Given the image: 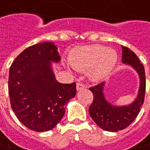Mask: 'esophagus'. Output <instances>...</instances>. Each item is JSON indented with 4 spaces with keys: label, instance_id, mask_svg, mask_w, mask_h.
I'll return each instance as SVG.
<instances>
[{
    "label": "esophagus",
    "instance_id": "34e87169",
    "mask_svg": "<svg viewBox=\"0 0 150 150\" xmlns=\"http://www.w3.org/2000/svg\"><path fill=\"white\" fill-rule=\"evenodd\" d=\"M85 88V86L84 84H82V83H80V82H78L77 84H76V89H77V91H81V90H84Z\"/></svg>",
    "mask_w": 150,
    "mask_h": 150
}]
</instances>
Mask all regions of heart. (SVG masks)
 I'll return each mask as SVG.
<instances>
[{"label":"heart","mask_w":150,"mask_h":150,"mask_svg":"<svg viewBox=\"0 0 150 150\" xmlns=\"http://www.w3.org/2000/svg\"><path fill=\"white\" fill-rule=\"evenodd\" d=\"M117 59L115 50L100 45L77 48L70 55L71 65L78 70L91 69V76L94 80H101L109 75L116 64Z\"/></svg>","instance_id":"heart-1"}]
</instances>
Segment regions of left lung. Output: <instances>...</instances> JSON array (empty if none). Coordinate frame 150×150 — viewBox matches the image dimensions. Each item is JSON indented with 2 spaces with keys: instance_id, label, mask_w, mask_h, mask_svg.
Returning a JSON list of instances; mask_svg holds the SVG:
<instances>
[{
  "instance_id": "1",
  "label": "left lung",
  "mask_w": 150,
  "mask_h": 150,
  "mask_svg": "<svg viewBox=\"0 0 150 150\" xmlns=\"http://www.w3.org/2000/svg\"><path fill=\"white\" fill-rule=\"evenodd\" d=\"M122 62L131 65L138 72L140 85L135 100L125 106H115L106 100L103 93L105 82L90 88L94 96L89 108L90 115L98 126L106 131L117 132L127 128L136 119L144 100L146 86L144 67L138 56L129 48L122 45Z\"/></svg>"
}]
</instances>
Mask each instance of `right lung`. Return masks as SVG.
<instances>
[{
    "instance_id": "1",
    "label": "right lung",
    "mask_w": 150,
    "mask_h": 150,
    "mask_svg": "<svg viewBox=\"0 0 150 150\" xmlns=\"http://www.w3.org/2000/svg\"><path fill=\"white\" fill-rule=\"evenodd\" d=\"M60 56L52 42L34 45L15 59L9 71L11 105L20 122L35 132L52 129L63 118L76 84L58 82L51 62Z\"/></svg>"
}]
</instances>
